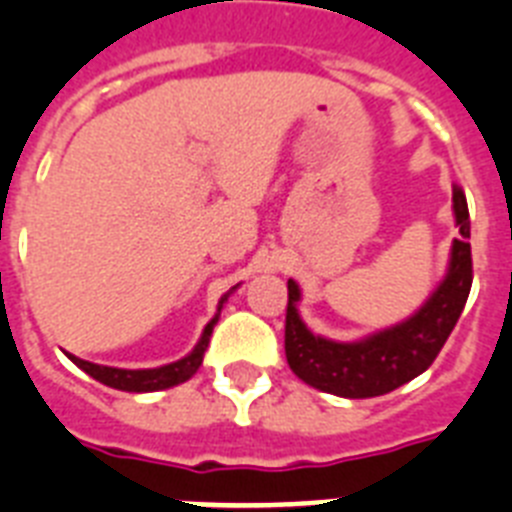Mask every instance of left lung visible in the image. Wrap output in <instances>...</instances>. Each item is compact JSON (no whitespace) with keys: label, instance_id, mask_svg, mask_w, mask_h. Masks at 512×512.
Returning <instances> with one entry per match:
<instances>
[{"label":"left lung","instance_id":"left-lung-1","mask_svg":"<svg viewBox=\"0 0 512 512\" xmlns=\"http://www.w3.org/2000/svg\"><path fill=\"white\" fill-rule=\"evenodd\" d=\"M453 214L458 238L450 248L445 280L439 282L426 303L405 322L356 342L327 340L314 335L298 314L301 287L287 280L285 316V356L298 379L316 390L340 398H377L398 390L424 374L458 324L471 293L474 266H471V219L463 190L453 188Z\"/></svg>","mask_w":512,"mask_h":512}]
</instances>
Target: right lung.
I'll list each match as a JSON object with an SVG mask.
<instances>
[{"label":"right lung","instance_id":"right-lung-1","mask_svg":"<svg viewBox=\"0 0 512 512\" xmlns=\"http://www.w3.org/2000/svg\"><path fill=\"white\" fill-rule=\"evenodd\" d=\"M232 290H235V287H232ZM230 293L222 295V301H219L217 306V314H214V319L204 327L201 340L196 342V348L175 363H167V366H159V369H114V366H99V363L83 361V358L70 356V353H67V358H70L78 369L86 371L88 377H94L96 382L107 384V387H114V390L122 392H156L167 390V387H175V384H183L188 382V379L198 371V366L204 363V353L206 348H209V337L211 332H214V324L219 322V311H222L225 301L230 298Z\"/></svg>","mask_w":512,"mask_h":512}]
</instances>
